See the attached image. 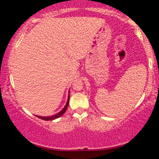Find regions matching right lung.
<instances>
[{"label": "right lung", "mask_w": 159, "mask_h": 159, "mask_svg": "<svg viewBox=\"0 0 159 159\" xmlns=\"http://www.w3.org/2000/svg\"><path fill=\"white\" fill-rule=\"evenodd\" d=\"M69 94L68 95V99H67V101H66V105L64 108H63V109L59 111L57 114L53 115V116H36L37 117H38V118H40L41 119H43V120H45V121H51V120H54V119L58 118V117H60L61 116H62L63 114H64L65 112H66V111L67 109V107H68V105H69Z\"/></svg>", "instance_id": "obj_1"}]
</instances>
